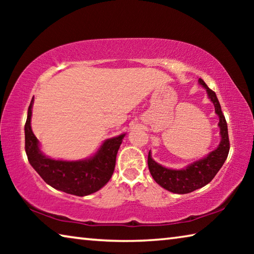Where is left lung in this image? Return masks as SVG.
Segmentation results:
<instances>
[{"mask_svg":"<svg viewBox=\"0 0 254 254\" xmlns=\"http://www.w3.org/2000/svg\"><path fill=\"white\" fill-rule=\"evenodd\" d=\"M199 84L207 92L209 100L212 101L215 107V113L220 118L218 127H220L221 142L214 151L207 154L205 158L197 160L194 163L187 166L186 168L175 170L159 165L151 158V154H148V167L152 178L156 183L160 185L167 190L175 194H188L196 190V189L204 187L205 185L212 182L215 175L222 168L223 163L225 162L227 154L230 151V140L229 132H227V123L224 114L221 110L220 102L217 100L216 94L210 89L205 81L199 78Z\"/></svg>","mask_w":254,"mask_h":254,"instance_id":"obj_1","label":"left lung"}]
</instances>
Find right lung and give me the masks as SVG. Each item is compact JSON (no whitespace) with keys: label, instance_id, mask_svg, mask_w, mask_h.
Instances as JSON below:
<instances>
[{"label":"right lung","instance_id":"add662e5","mask_svg":"<svg viewBox=\"0 0 254 254\" xmlns=\"http://www.w3.org/2000/svg\"><path fill=\"white\" fill-rule=\"evenodd\" d=\"M32 104L33 98L24 126L25 152L40 177L55 189L76 196L93 194L105 186L114 173L117 154L126 134L107 139L93 157L85 160H55L41 152L39 141L31 130Z\"/></svg>","mask_w":254,"mask_h":254}]
</instances>
